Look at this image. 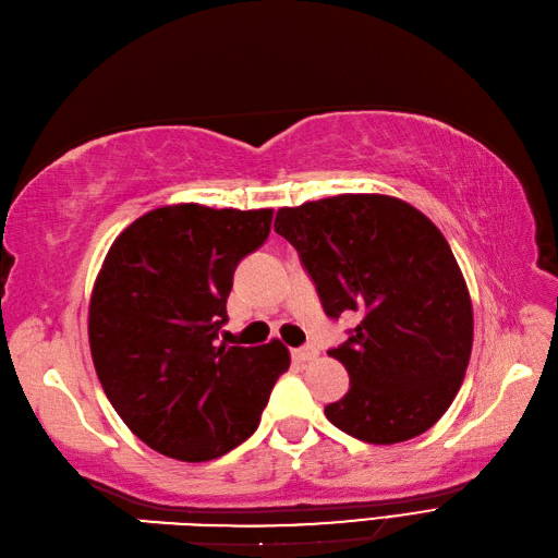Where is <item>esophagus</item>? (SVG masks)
<instances>
[{
	"instance_id": "1",
	"label": "esophagus",
	"mask_w": 558,
	"mask_h": 558,
	"mask_svg": "<svg viewBox=\"0 0 558 558\" xmlns=\"http://www.w3.org/2000/svg\"><path fill=\"white\" fill-rule=\"evenodd\" d=\"M318 355L316 347H299V349H292V361L296 363H308Z\"/></svg>"
}]
</instances>
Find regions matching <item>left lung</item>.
<instances>
[{
    "label": "left lung",
    "instance_id": "left-lung-1",
    "mask_svg": "<svg viewBox=\"0 0 558 558\" xmlns=\"http://www.w3.org/2000/svg\"><path fill=\"white\" fill-rule=\"evenodd\" d=\"M276 233L296 250L330 318L359 325L327 353L351 389L325 415L349 436L391 446L432 428L464 379L474 316L448 240L389 195L282 207Z\"/></svg>",
    "mask_w": 558,
    "mask_h": 558
}]
</instances>
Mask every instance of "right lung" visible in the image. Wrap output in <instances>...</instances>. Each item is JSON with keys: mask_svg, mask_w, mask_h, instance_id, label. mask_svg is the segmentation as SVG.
Wrapping results in <instances>:
<instances>
[{"mask_svg": "<svg viewBox=\"0 0 558 558\" xmlns=\"http://www.w3.org/2000/svg\"><path fill=\"white\" fill-rule=\"evenodd\" d=\"M270 209L160 207L112 242L89 306L96 375L122 422L153 450L207 462L259 426L290 367L278 339L217 347L233 274L270 231Z\"/></svg>", "mask_w": 558, "mask_h": 558, "instance_id": "obj_1", "label": "right lung"}]
</instances>
